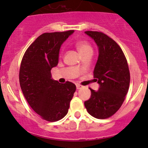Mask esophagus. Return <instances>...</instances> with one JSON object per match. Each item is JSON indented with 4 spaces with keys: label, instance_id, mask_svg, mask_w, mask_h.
<instances>
[{
    "label": "esophagus",
    "instance_id": "34e87169",
    "mask_svg": "<svg viewBox=\"0 0 148 148\" xmlns=\"http://www.w3.org/2000/svg\"><path fill=\"white\" fill-rule=\"evenodd\" d=\"M76 86H77V89H82V85L79 84H77V85H76Z\"/></svg>",
    "mask_w": 148,
    "mask_h": 148
}]
</instances>
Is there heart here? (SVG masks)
<instances>
[{
    "mask_svg": "<svg viewBox=\"0 0 148 148\" xmlns=\"http://www.w3.org/2000/svg\"><path fill=\"white\" fill-rule=\"evenodd\" d=\"M75 46H77V49L80 52L82 55H84L86 53H92V48L89 43L85 40H81L75 43Z\"/></svg>",
    "mask_w": 148,
    "mask_h": 148,
    "instance_id": "b5f03b06",
    "label": "heart"
}]
</instances>
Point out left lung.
Returning <instances> with one entry per match:
<instances>
[{
    "label": "left lung",
    "instance_id": "obj_1",
    "mask_svg": "<svg viewBox=\"0 0 148 148\" xmlns=\"http://www.w3.org/2000/svg\"><path fill=\"white\" fill-rule=\"evenodd\" d=\"M99 47V56L94 70L98 91L90 88L91 97L84 102L89 114L97 119H107L122 106L129 89L130 74L126 57L120 46L100 31H85Z\"/></svg>",
    "mask_w": 148,
    "mask_h": 148
}]
</instances>
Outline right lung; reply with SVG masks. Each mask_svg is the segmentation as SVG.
Instances as JSON below:
<instances>
[{
  "instance_id": "obj_1",
  "label": "right lung",
  "mask_w": 148,
  "mask_h": 148,
  "mask_svg": "<svg viewBox=\"0 0 148 148\" xmlns=\"http://www.w3.org/2000/svg\"><path fill=\"white\" fill-rule=\"evenodd\" d=\"M74 30L44 33L28 48L22 59L19 82L30 107L43 119L56 122L64 117L76 91L71 82L51 79V69L59 62V49Z\"/></svg>"
}]
</instances>
